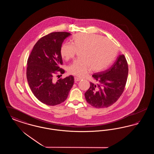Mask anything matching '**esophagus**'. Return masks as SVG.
<instances>
[{"mask_svg": "<svg viewBox=\"0 0 154 154\" xmlns=\"http://www.w3.org/2000/svg\"><path fill=\"white\" fill-rule=\"evenodd\" d=\"M81 79H80V78H78V77H74V81H75V82H77V81H79Z\"/></svg>", "mask_w": 154, "mask_h": 154, "instance_id": "1", "label": "esophagus"}]
</instances>
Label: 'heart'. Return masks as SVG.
<instances>
[{"label": "heart", "instance_id": "b5f03b06", "mask_svg": "<svg viewBox=\"0 0 154 154\" xmlns=\"http://www.w3.org/2000/svg\"><path fill=\"white\" fill-rule=\"evenodd\" d=\"M71 44H62L60 54L65 60L73 58L79 51L80 59L67 67L70 74L83 77L91 70L100 72L110 65L117 55L115 44L108 39L95 34L79 33L70 40Z\"/></svg>", "mask_w": 154, "mask_h": 154}]
</instances>
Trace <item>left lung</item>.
<instances>
[{"label":"left lung","instance_id":"obj_1","mask_svg":"<svg viewBox=\"0 0 154 154\" xmlns=\"http://www.w3.org/2000/svg\"><path fill=\"white\" fill-rule=\"evenodd\" d=\"M128 66L124 55H120L107 70L92 75L97 84L90 82L85 93L87 102L96 108L108 107L116 102L124 92Z\"/></svg>","mask_w":154,"mask_h":154}]
</instances>
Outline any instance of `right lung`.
Wrapping results in <instances>:
<instances>
[{
  "label": "right lung",
  "instance_id": "right-lung-1",
  "mask_svg": "<svg viewBox=\"0 0 154 154\" xmlns=\"http://www.w3.org/2000/svg\"><path fill=\"white\" fill-rule=\"evenodd\" d=\"M70 35L68 32H58L42 37L34 45L28 59V82L33 95L45 104L55 106L63 102L73 85V75L57 81L53 78L57 72L65 73L59 67L63 63L60 50Z\"/></svg>",
  "mask_w": 154,
  "mask_h": 154
}]
</instances>
